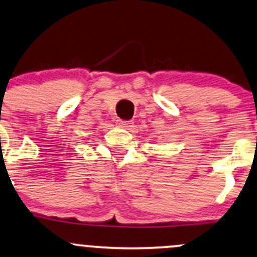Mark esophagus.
<instances>
[{"mask_svg": "<svg viewBox=\"0 0 257 257\" xmlns=\"http://www.w3.org/2000/svg\"><path fill=\"white\" fill-rule=\"evenodd\" d=\"M117 124L120 126V128H125V129H131L132 126L134 125L133 120H123V119H118Z\"/></svg>", "mask_w": 257, "mask_h": 257, "instance_id": "esophagus-1", "label": "esophagus"}]
</instances>
